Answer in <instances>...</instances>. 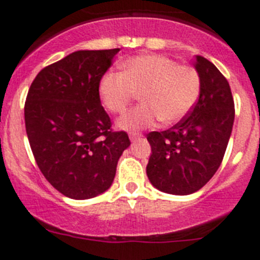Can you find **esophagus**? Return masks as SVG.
Returning <instances> with one entry per match:
<instances>
[{
    "mask_svg": "<svg viewBox=\"0 0 260 260\" xmlns=\"http://www.w3.org/2000/svg\"><path fill=\"white\" fill-rule=\"evenodd\" d=\"M140 137H142V135H140V134H134V135H130V140H132V142H135V140H137V139H139Z\"/></svg>",
    "mask_w": 260,
    "mask_h": 260,
    "instance_id": "34e87169",
    "label": "esophagus"
}]
</instances>
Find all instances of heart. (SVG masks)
<instances>
[{"label":"heart","mask_w":260,"mask_h":260,"mask_svg":"<svg viewBox=\"0 0 260 260\" xmlns=\"http://www.w3.org/2000/svg\"><path fill=\"white\" fill-rule=\"evenodd\" d=\"M122 73L108 71L98 85L102 105L112 113H123L140 93L143 103L123 115L117 125L128 132L149 127L157 121L184 120L202 91L200 75L190 65H176L163 54H139L121 65Z\"/></svg>","instance_id":"b5f03b06"}]
</instances>
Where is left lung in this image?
<instances>
[{"instance_id": "left-lung-1", "label": "left lung", "mask_w": 260, "mask_h": 260, "mask_svg": "<svg viewBox=\"0 0 260 260\" xmlns=\"http://www.w3.org/2000/svg\"><path fill=\"white\" fill-rule=\"evenodd\" d=\"M202 91L189 115L165 132H152L147 175L158 190L189 195L213 177L223 159L232 125L235 105L229 81L207 58L194 63Z\"/></svg>"}]
</instances>
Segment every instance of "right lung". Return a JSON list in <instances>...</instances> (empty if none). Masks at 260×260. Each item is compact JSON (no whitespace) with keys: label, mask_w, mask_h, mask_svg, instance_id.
Returning <instances> with one entry per match:
<instances>
[{"label":"right lung","mask_w":260,"mask_h":260,"mask_svg":"<svg viewBox=\"0 0 260 260\" xmlns=\"http://www.w3.org/2000/svg\"><path fill=\"white\" fill-rule=\"evenodd\" d=\"M118 51L73 52L39 71L26 95L25 128L37 165L71 199L105 192L130 145L125 132H112L98 91Z\"/></svg>","instance_id":"1"}]
</instances>
